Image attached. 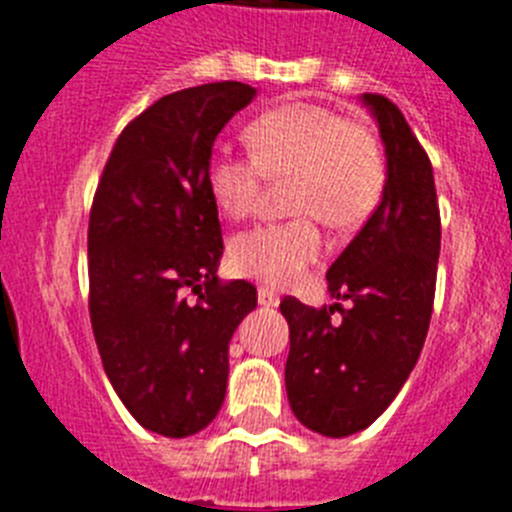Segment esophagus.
Returning a JSON list of instances; mask_svg holds the SVG:
<instances>
[{
    "instance_id": "1",
    "label": "esophagus",
    "mask_w": 512,
    "mask_h": 512,
    "mask_svg": "<svg viewBox=\"0 0 512 512\" xmlns=\"http://www.w3.org/2000/svg\"><path fill=\"white\" fill-rule=\"evenodd\" d=\"M259 305L277 307L279 305V295H277V292H274V289L259 287Z\"/></svg>"
}]
</instances>
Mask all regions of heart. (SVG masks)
Here are the masks:
<instances>
[{
    "instance_id": "heart-1",
    "label": "heart",
    "mask_w": 512,
    "mask_h": 512,
    "mask_svg": "<svg viewBox=\"0 0 512 512\" xmlns=\"http://www.w3.org/2000/svg\"><path fill=\"white\" fill-rule=\"evenodd\" d=\"M251 153L217 148L207 161V189L230 220L251 215L266 179L287 182L295 220L243 230L230 241L235 274L269 287L300 282L325 253L318 220L356 230L374 215L387 166L377 135L336 110L292 102L264 112L246 130Z\"/></svg>"
}]
</instances>
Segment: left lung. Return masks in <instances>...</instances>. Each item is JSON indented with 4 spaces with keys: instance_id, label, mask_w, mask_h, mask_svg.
Returning a JSON list of instances; mask_svg holds the SVG:
<instances>
[{
    "instance_id": "8db88e82",
    "label": "left lung",
    "mask_w": 512,
    "mask_h": 512,
    "mask_svg": "<svg viewBox=\"0 0 512 512\" xmlns=\"http://www.w3.org/2000/svg\"><path fill=\"white\" fill-rule=\"evenodd\" d=\"M361 102L387 156L382 202L325 274L336 305L315 310L295 297L279 305L289 323L284 382L292 413L330 438L364 431L408 382L428 336L441 251L428 153L397 104L382 94H361ZM336 309L342 323L330 324Z\"/></svg>"
}]
</instances>
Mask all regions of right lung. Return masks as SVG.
Listing matches in <instances>:
<instances>
[{"label": "right lung", "mask_w": 512, "mask_h": 512, "mask_svg": "<svg viewBox=\"0 0 512 512\" xmlns=\"http://www.w3.org/2000/svg\"><path fill=\"white\" fill-rule=\"evenodd\" d=\"M256 89L217 81L166 94L122 130L89 215V315L122 405L169 438L215 420L228 343L256 287L220 282L223 230L207 161L225 122ZM192 288L197 303L186 302Z\"/></svg>", "instance_id": "right-lung-1"}]
</instances>
